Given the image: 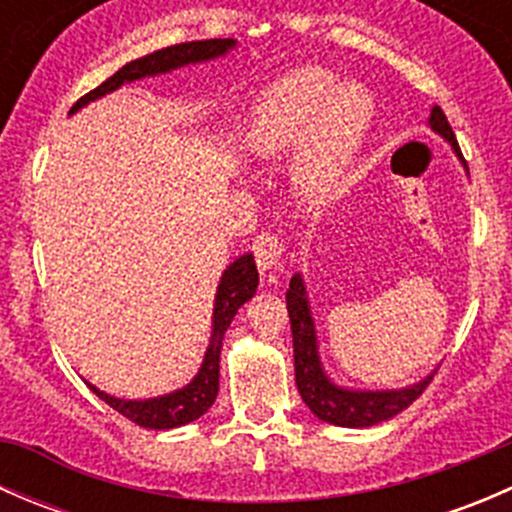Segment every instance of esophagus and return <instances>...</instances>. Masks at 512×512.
I'll return each instance as SVG.
<instances>
[{"label":"esophagus","instance_id":"esophagus-1","mask_svg":"<svg viewBox=\"0 0 512 512\" xmlns=\"http://www.w3.org/2000/svg\"><path fill=\"white\" fill-rule=\"evenodd\" d=\"M252 252H255L257 270L270 272L272 267L280 265L282 260V242L280 237L272 235V232H260L252 242Z\"/></svg>","mask_w":512,"mask_h":512}]
</instances>
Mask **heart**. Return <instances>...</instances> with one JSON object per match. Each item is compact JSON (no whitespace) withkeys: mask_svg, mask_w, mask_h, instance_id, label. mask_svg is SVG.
<instances>
[{"mask_svg":"<svg viewBox=\"0 0 512 512\" xmlns=\"http://www.w3.org/2000/svg\"><path fill=\"white\" fill-rule=\"evenodd\" d=\"M374 118L361 84H339L319 66L289 71L260 96L252 118V151L280 158L299 146L297 178L309 195H332L359 156Z\"/></svg>","mask_w":512,"mask_h":512,"instance_id":"obj_1","label":"heart"}]
</instances>
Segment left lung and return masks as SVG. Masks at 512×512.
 <instances>
[{
	"label": "left lung",
	"mask_w": 512,
	"mask_h": 512,
	"mask_svg": "<svg viewBox=\"0 0 512 512\" xmlns=\"http://www.w3.org/2000/svg\"><path fill=\"white\" fill-rule=\"evenodd\" d=\"M431 128L441 133L458 156L463 158L461 148H458L456 133H453L451 123H448L446 113L441 106H433L431 111ZM466 163V158H463ZM287 312L289 324H292V344H294V379H297V391L302 396L304 404L309 406L314 416L322 421L334 423V426L344 428H366L376 426V423L394 418L404 409H409L418 396L426 391L433 376H426L418 381L416 386L401 391H347L334 386L332 381L324 376L322 366H319L317 356V339H314V322L309 314L307 294H304L302 277L294 275L287 289Z\"/></svg>",
	"instance_id": "left-lung-1"
}]
</instances>
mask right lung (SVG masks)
Instances as JSON below:
<instances>
[{
  "mask_svg": "<svg viewBox=\"0 0 512 512\" xmlns=\"http://www.w3.org/2000/svg\"><path fill=\"white\" fill-rule=\"evenodd\" d=\"M230 46H235V41L232 39L185 41V44L165 46V49L153 51V54L141 56V59L128 61L126 66H121V69L116 71V74L108 76L101 86H96L94 91L81 96L79 101L71 106L69 113H74L76 108L94 101L98 96L111 94V91H116L118 86L126 84V81L143 79V76L165 74V71L178 69V66H185V64H195V61L215 59V56H223ZM257 282H260V277H257L255 257L252 255H242L240 260H235L230 267H227L223 280H220L218 297H215V317H213V337H210V347L208 352H205V361L203 366H200L198 376H195L185 389L173 391V394L168 396H158V399H148V401L113 399V396L103 394V391H98L96 386L91 384L89 389L94 391L98 399L106 401L113 411H118V414L126 416L128 421H133L136 426H143V428H156V431H160V428H175L200 418L210 409V406H213L215 396H218L220 349H223V337L227 327H230L237 309H240L252 294H255Z\"/></svg>",
  "mask_w": 512,
  "mask_h": 512,
  "instance_id": "right-lung-1",
  "label": "right lung"
}]
</instances>
